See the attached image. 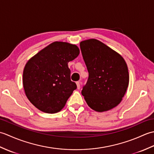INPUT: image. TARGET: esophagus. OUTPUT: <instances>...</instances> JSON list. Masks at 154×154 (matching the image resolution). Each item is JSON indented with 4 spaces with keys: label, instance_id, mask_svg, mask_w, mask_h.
Wrapping results in <instances>:
<instances>
[{
    "label": "esophagus",
    "instance_id": "obj_1",
    "mask_svg": "<svg viewBox=\"0 0 154 154\" xmlns=\"http://www.w3.org/2000/svg\"><path fill=\"white\" fill-rule=\"evenodd\" d=\"M76 84H77V89H80V88H81V82H80V81H77V82H76Z\"/></svg>",
    "mask_w": 154,
    "mask_h": 154
}]
</instances>
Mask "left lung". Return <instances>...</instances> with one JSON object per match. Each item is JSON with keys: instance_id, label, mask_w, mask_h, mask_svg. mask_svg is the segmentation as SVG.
Masks as SVG:
<instances>
[{"instance_id": "left-lung-1", "label": "left lung", "mask_w": 154, "mask_h": 154, "mask_svg": "<svg viewBox=\"0 0 154 154\" xmlns=\"http://www.w3.org/2000/svg\"><path fill=\"white\" fill-rule=\"evenodd\" d=\"M89 79L81 94L91 109L105 112L120 103L128 87L129 73L124 58L96 39L80 42Z\"/></svg>"}]
</instances>
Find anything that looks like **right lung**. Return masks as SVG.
I'll list each match as a JSON object with an SVG mask.
<instances>
[{"instance_id":"obj_1","label":"right lung","mask_w":154,"mask_h":154,"mask_svg":"<svg viewBox=\"0 0 154 154\" xmlns=\"http://www.w3.org/2000/svg\"><path fill=\"white\" fill-rule=\"evenodd\" d=\"M76 45L54 42L29 60L23 71L26 96L44 112H60L77 89L68 63L79 54Z\"/></svg>"}]
</instances>
